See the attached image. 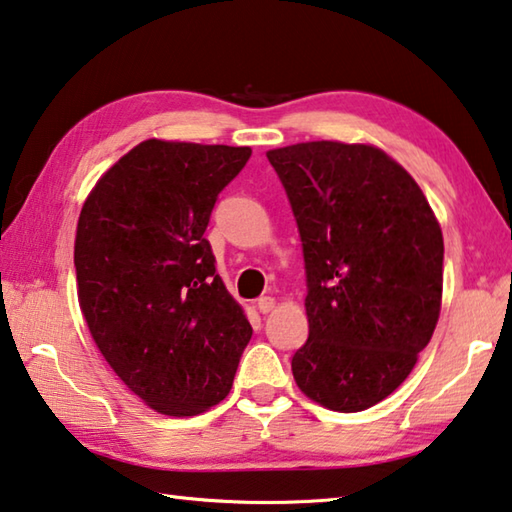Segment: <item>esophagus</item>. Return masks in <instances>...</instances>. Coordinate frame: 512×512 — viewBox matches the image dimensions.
Listing matches in <instances>:
<instances>
[{
    "instance_id": "1",
    "label": "esophagus",
    "mask_w": 512,
    "mask_h": 512,
    "mask_svg": "<svg viewBox=\"0 0 512 512\" xmlns=\"http://www.w3.org/2000/svg\"><path fill=\"white\" fill-rule=\"evenodd\" d=\"M257 309H259V313H271L275 309V300H273V297H268V295L259 297Z\"/></svg>"
}]
</instances>
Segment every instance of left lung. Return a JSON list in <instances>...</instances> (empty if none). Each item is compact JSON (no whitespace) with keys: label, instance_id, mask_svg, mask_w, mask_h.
Segmentation results:
<instances>
[{"label":"left lung","instance_id":"obj_1","mask_svg":"<svg viewBox=\"0 0 512 512\" xmlns=\"http://www.w3.org/2000/svg\"><path fill=\"white\" fill-rule=\"evenodd\" d=\"M297 221L309 338L297 387L362 412L410 376L441 311L443 235L425 194L371 145L313 141L266 152Z\"/></svg>","mask_w":512,"mask_h":512}]
</instances>
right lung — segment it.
Instances as JSON below:
<instances>
[{
    "label": "right lung",
    "instance_id": "1",
    "mask_svg": "<svg viewBox=\"0 0 512 512\" xmlns=\"http://www.w3.org/2000/svg\"><path fill=\"white\" fill-rule=\"evenodd\" d=\"M250 154L150 138L102 174L80 212L82 315L118 378L167 416L224 401L253 336L203 237Z\"/></svg>",
    "mask_w": 512,
    "mask_h": 512
}]
</instances>
